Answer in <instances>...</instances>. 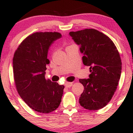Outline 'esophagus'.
<instances>
[{
  "instance_id": "34e87169",
  "label": "esophagus",
  "mask_w": 133,
  "mask_h": 133,
  "mask_svg": "<svg viewBox=\"0 0 133 133\" xmlns=\"http://www.w3.org/2000/svg\"><path fill=\"white\" fill-rule=\"evenodd\" d=\"M72 85V82H66L65 83V87L67 88H70Z\"/></svg>"
}]
</instances>
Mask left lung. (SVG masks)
<instances>
[{
    "instance_id": "left-lung-1",
    "label": "left lung",
    "mask_w": 133,
    "mask_h": 133,
    "mask_svg": "<svg viewBox=\"0 0 133 133\" xmlns=\"http://www.w3.org/2000/svg\"><path fill=\"white\" fill-rule=\"evenodd\" d=\"M83 54V63L90 66L88 79H79L84 90L79 99L82 107L97 110L106 106L116 91L121 75L119 52L110 38L95 29L70 32Z\"/></svg>"
}]
</instances>
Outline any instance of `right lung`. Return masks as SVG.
<instances>
[{"label":"right lung","mask_w":133,"mask_h":133,"mask_svg":"<svg viewBox=\"0 0 133 133\" xmlns=\"http://www.w3.org/2000/svg\"><path fill=\"white\" fill-rule=\"evenodd\" d=\"M62 37L57 32H37L25 38L14 52L12 64L17 92L36 111L50 113L60 105L63 85L45 79L48 51L54 41Z\"/></svg>","instance_id":"obj_1"}]
</instances>
